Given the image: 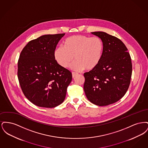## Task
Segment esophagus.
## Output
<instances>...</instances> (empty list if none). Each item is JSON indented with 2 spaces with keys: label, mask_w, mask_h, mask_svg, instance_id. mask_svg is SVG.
I'll return each instance as SVG.
<instances>
[{
  "label": "esophagus",
  "mask_w": 148,
  "mask_h": 148,
  "mask_svg": "<svg viewBox=\"0 0 148 148\" xmlns=\"http://www.w3.org/2000/svg\"><path fill=\"white\" fill-rule=\"evenodd\" d=\"M78 74V73H76V72H74V71H73L72 72V77H74L77 75Z\"/></svg>",
  "instance_id": "34e87169"
}]
</instances>
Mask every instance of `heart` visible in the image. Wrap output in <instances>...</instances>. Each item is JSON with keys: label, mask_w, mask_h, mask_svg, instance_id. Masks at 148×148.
Segmentation results:
<instances>
[{"label": "heart", "mask_w": 148, "mask_h": 148, "mask_svg": "<svg viewBox=\"0 0 148 148\" xmlns=\"http://www.w3.org/2000/svg\"><path fill=\"white\" fill-rule=\"evenodd\" d=\"M104 45L97 36L77 35L71 36L55 50L54 58L57 63L63 68H67L74 59L71 68L75 71L85 68L90 71L98 66L103 56Z\"/></svg>", "instance_id": "1"}]
</instances>
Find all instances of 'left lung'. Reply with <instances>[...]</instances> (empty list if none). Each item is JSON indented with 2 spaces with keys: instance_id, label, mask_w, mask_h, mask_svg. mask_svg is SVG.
<instances>
[{
  "instance_id": "left-lung-1",
  "label": "left lung",
  "mask_w": 148,
  "mask_h": 148,
  "mask_svg": "<svg viewBox=\"0 0 148 148\" xmlns=\"http://www.w3.org/2000/svg\"><path fill=\"white\" fill-rule=\"evenodd\" d=\"M92 33L101 39L104 50L98 66L84 74V90L94 104L108 106L119 100L127 92L132 74L131 57L118 38L103 32Z\"/></svg>"
}]
</instances>
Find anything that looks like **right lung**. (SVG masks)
Instances as JSON below:
<instances>
[{
    "label": "right lung",
    "instance_id": "add662e5",
    "mask_svg": "<svg viewBox=\"0 0 148 148\" xmlns=\"http://www.w3.org/2000/svg\"><path fill=\"white\" fill-rule=\"evenodd\" d=\"M65 35H44L30 42L21 53L18 77L22 92L34 105L54 108L64 100L72 80L71 71L54 58L56 45Z\"/></svg>",
    "mask_w": 148,
    "mask_h": 148
}]
</instances>
